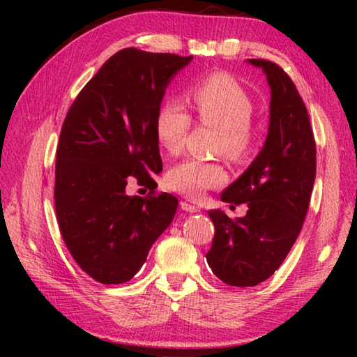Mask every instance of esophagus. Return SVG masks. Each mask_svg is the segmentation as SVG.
<instances>
[{"label":"esophagus","instance_id":"34e87169","mask_svg":"<svg viewBox=\"0 0 357 357\" xmlns=\"http://www.w3.org/2000/svg\"><path fill=\"white\" fill-rule=\"evenodd\" d=\"M181 209L185 211V213H190V214L200 213V208L195 206V204H192V203H187V202H181Z\"/></svg>","mask_w":357,"mask_h":357}]
</instances>
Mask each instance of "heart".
I'll list each match as a JSON object with an SVG mask.
<instances>
[{
    "mask_svg": "<svg viewBox=\"0 0 357 357\" xmlns=\"http://www.w3.org/2000/svg\"><path fill=\"white\" fill-rule=\"evenodd\" d=\"M190 99L198 121L217 128V153H223L231 160H243L255 140L252 126L255 107L243 84L234 77L219 72L193 84ZM190 124V114L179 102L165 100L155 113L157 143L168 154L181 153ZM225 179L227 173L217 162L187 159L167 172L165 184L168 189L198 200L208 189L222 185Z\"/></svg>",
    "mask_w": 357,
    "mask_h": 357,
    "instance_id": "1",
    "label": "heart"
}]
</instances>
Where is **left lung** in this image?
Here are the masks:
<instances>
[{"label":"left lung","mask_w":357,"mask_h":357,"mask_svg":"<svg viewBox=\"0 0 357 357\" xmlns=\"http://www.w3.org/2000/svg\"><path fill=\"white\" fill-rule=\"evenodd\" d=\"M261 68L271 88L268 137L250 167L222 193L225 203H247L231 220L209 211L215 233L206 253L209 268L231 287H255L280 268L298 239L317 173V146L309 113L296 84L280 66L247 59Z\"/></svg>","instance_id":"1"}]
</instances>
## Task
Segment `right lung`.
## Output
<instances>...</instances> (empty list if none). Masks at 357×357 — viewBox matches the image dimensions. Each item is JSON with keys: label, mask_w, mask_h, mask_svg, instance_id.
Segmentation results:
<instances>
[{"label": "right lung", "mask_w": 357, "mask_h": 357, "mask_svg": "<svg viewBox=\"0 0 357 357\" xmlns=\"http://www.w3.org/2000/svg\"><path fill=\"white\" fill-rule=\"evenodd\" d=\"M193 56L123 48L70 105L55 165L59 231L77 264L104 285L129 282L170 225V193L129 197L128 181L162 172L155 113L176 72Z\"/></svg>", "instance_id": "1"}]
</instances>
